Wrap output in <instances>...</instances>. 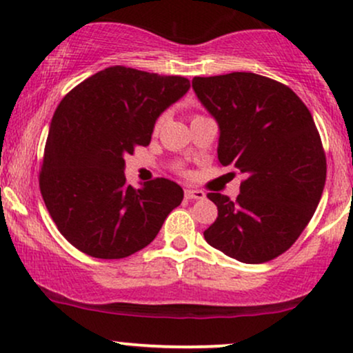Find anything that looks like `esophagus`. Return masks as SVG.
I'll use <instances>...</instances> for the list:
<instances>
[{
	"mask_svg": "<svg viewBox=\"0 0 353 353\" xmlns=\"http://www.w3.org/2000/svg\"><path fill=\"white\" fill-rule=\"evenodd\" d=\"M184 196H185V199H204L205 197V192L204 190H199V189H185V192H184Z\"/></svg>",
	"mask_w": 353,
	"mask_h": 353,
	"instance_id": "esophagus-1",
	"label": "esophagus"
}]
</instances>
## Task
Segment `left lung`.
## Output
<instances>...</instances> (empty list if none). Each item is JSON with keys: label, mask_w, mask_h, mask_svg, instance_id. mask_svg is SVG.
Here are the masks:
<instances>
[{"label": "left lung", "mask_w": 353, "mask_h": 353, "mask_svg": "<svg viewBox=\"0 0 353 353\" xmlns=\"http://www.w3.org/2000/svg\"><path fill=\"white\" fill-rule=\"evenodd\" d=\"M192 89L219 125V163L245 176L237 201L208 194L219 214L205 241L244 264L270 261L322 197L327 163L314 117L292 89L254 72L194 78Z\"/></svg>", "instance_id": "left-lung-1"}]
</instances>
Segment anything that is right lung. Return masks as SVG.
<instances>
[{
	"label": "right lung",
	"mask_w": 353,
	"mask_h": 353,
	"mask_svg": "<svg viewBox=\"0 0 353 353\" xmlns=\"http://www.w3.org/2000/svg\"><path fill=\"white\" fill-rule=\"evenodd\" d=\"M189 79L112 66L78 84L50 124L39 188L66 241L96 259L149 245L184 190L169 179L134 189L124 156L149 145L157 117L189 91Z\"/></svg>",
	"instance_id": "1"
}]
</instances>
